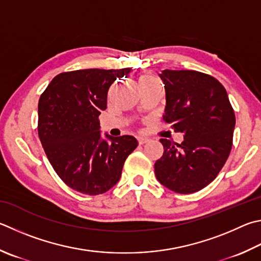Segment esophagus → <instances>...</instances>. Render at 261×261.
I'll list each match as a JSON object with an SVG mask.
<instances>
[{
	"label": "esophagus",
	"mask_w": 261,
	"mask_h": 261,
	"mask_svg": "<svg viewBox=\"0 0 261 261\" xmlns=\"http://www.w3.org/2000/svg\"><path fill=\"white\" fill-rule=\"evenodd\" d=\"M149 141L148 138H138V144L139 145H145Z\"/></svg>",
	"instance_id": "34e87169"
}]
</instances>
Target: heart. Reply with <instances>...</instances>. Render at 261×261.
<instances>
[{"label":"heart","mask_w":261,"mask_h":261,"mask_svg":"<svg viewBox=\"0 0 261 261\" xmlns=\"http://www.w3.org/2000/svg\"><path fill=\"white\" fill-rule=\"evenodd\" d=\"M158 82L156 80L150 76V75H144V76H141L139 80V85H143V84H150V83H155Z\"/></svg>","instance_id":"b5f03b06"}]
</instances>
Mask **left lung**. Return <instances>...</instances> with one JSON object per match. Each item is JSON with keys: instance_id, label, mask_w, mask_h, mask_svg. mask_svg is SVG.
<instances>
[{"instance_id": "obj_1", "label": "left lung", "mask_w": 261, "mask_h": 261, "mask_svg": "<svg viewBox=\"0 0 261 261\" xmlns=\"http://www.w3.org/2000/svg\"><path fill=\"white\" fill-rule=\"evenodd\" d=\"M163 121L181 132L177 144L161 139L163 156L154 165L159 181L179 194L201 191L216 179L228 159L235 113L222 84L197 70L165 69Z\"/></svg>"}]
</instances>
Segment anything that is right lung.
<instances>
[{
  "label": "right lung",
  "instance_id": "obj_1",
  "mask_svg": "<svg viewBox=\"0 0 261 261\" xmlns=\"http://www.w3.org/2000/svg\"><path fill=\"white\" fill-rule=\"evenodd\" d=\"M131 68L80 69L54 77L39 100L37 131L46 158L59 178L87 195L103 194L121 178L138 143L132 136L100 137L99 115L108 90Z\"/></svg>",
  "mask_w": 261,
  "mask_h": 261
}]
</instances>
